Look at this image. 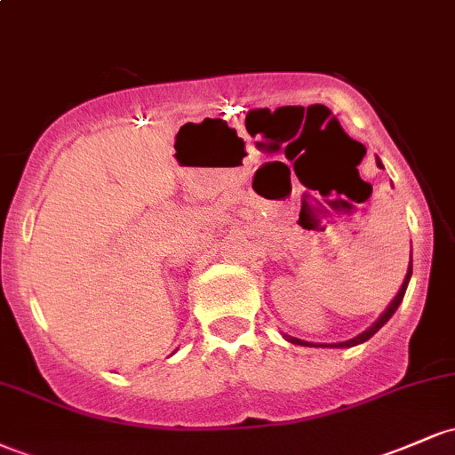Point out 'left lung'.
I'll use <instances>...</instances> for the list:
<instances>
[{
    "mask_svg": "<svg viewBox=\"0 0 455 455\" xmlns=\"http://www.w3.org/2000/svg\"><path fill=\"white\" fill-rule=\"evenodd\" d=\"M377 164L380 166V169H383V164H380V160H379V158H377ZM411 274H412V259H411V263H409V271H406L404 282H402V286H400L398 295H395L394 299H391V304L387 306V310H385L383 315H380V316L377 318V321H374V325H372V327H368V329H365V331L359 333V336L351 338V340H347V342H338V344H315V342H304V340H299V338H293V336H284V338H286V340H289V342H293V344H301V347H336V348L357 347V344H362V342H365V340H370V338H372L374 333H377L379 329L383 327L385 323H387L391 316H394V312L398 310V306L402 304V299H404V293H406V286H409Z\"/></svg>",
    "mask_w": 455,
    "mask_h": 455,
    "instance_id": "obj_1",
    "label": "left lung"
}]
</instances>
